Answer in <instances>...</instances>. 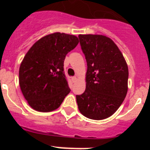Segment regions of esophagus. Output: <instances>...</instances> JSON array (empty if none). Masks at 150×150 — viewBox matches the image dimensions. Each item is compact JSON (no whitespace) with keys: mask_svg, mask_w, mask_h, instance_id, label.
Wrapping results in <instances>:
<instances>
[{"mask_svg":"<svg viewBox=\"0 0 150 150\" xmlns=\"http://www.w3.org/2000/svg\"><path fill=\"white\" fill-rule=\"evenodd\" d=\"M76 79H77V78H76V76H73V77H71V80H72L73 83H75V82L76 81Z\"/></svg>","mask_w":150,"mask_h":150,"instance_id":"esophagus-1","label":"esophagus"}]
</instances>
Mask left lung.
Returning <instances> with one entry per match:
<instances>
[{"mask_svg":"<svg viewBox=\"0 0 150 150\" xmlns=\"http://www.w3.org/2000/svg\"><path fill=\"white\" fill-rule=\"evenodd\" d=\"M79 39L87 72L86 90L76 95L78 108L88 119L104 120L117 110L126 96L128 65L110 38L79 34Z\"/></svg>","mask_w":150,"mask_h":150,"instance_id":"left-lung-1","label":"left lung"}]
</instances>
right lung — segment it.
<instances>
[{
  "instance_id": "add662e5",
  "label": "right lung",
  "mask_w": 150,
  "mask_h": 150,
  "mask_svg": "<svg viewBox=\"0 0 150 150\" xmlns=\"http://www.w3.org/2000/svg\"><path fill=\"white\" fill-rule=\"evenodd\" d=\"M78 43L76 36L54 33L37 41L24 57L19 67V86L33 109L40 112L56 110L71 91L64 61Z\"/></svg>"
}]
</instances>
